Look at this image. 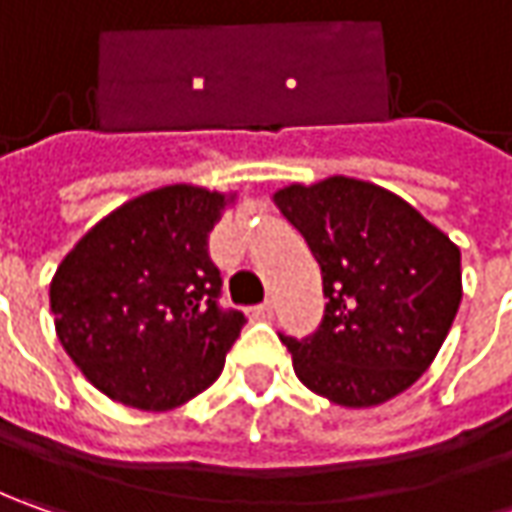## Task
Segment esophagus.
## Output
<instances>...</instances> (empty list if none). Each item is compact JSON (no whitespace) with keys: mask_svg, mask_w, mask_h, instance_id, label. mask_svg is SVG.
<instances>
[{"mask_svg":"<svg viewBox=\"0 0 512 512\" xmlns=\"http://www.w3.org/2000/svg\"><path fill=\"white\" fill-rule=\"evenodd\" d=\"M270 310H273V302H270V299H265L262 305L253 307V313H256V316H270Z\"/></svg>","mask_w":512,"mask_h":512,"instance_id":"obj_1","label":"esophagus"}]
</instances>
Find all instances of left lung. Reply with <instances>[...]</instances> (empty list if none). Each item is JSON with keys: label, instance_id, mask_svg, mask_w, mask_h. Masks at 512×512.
<instances>
[{"label": "left lung", "instance_id": "1", "mask_svg": "<svg viewBox=\"0 0 512 512\" xmlns=\"http://www.w3.org/2000/svg\"><path fill=\"white\" fill-rule=\"evenodd\" d=\"M276 205L322 267L319 327L279 339L313 393L342 407L399 396L436 359L462 302V253L416 207L370 182L330 176L279 190Z\"/></svg>", "mask_w": 512, "mask_h": 512}]
</instances>
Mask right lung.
I'll use <instances>...</instances> for the list:
<instances>
[{"mask_svg":"<svg viewBox=\"0 0 512 512\" xmlns=\"http://www.w3.org/2000/svg\"><path fill=\"white\" fill-rule=\"evenodd\" d=\"M225 196L150 190L105 216L50 282L59 342L105 396L170 410L219 379L245 313L219 305L222 273L207 239Z\"/></svg>","mask_w":512,"mask_h":512,"instance_id":"right-lung-1","label":"right lung"}]
</instances>
